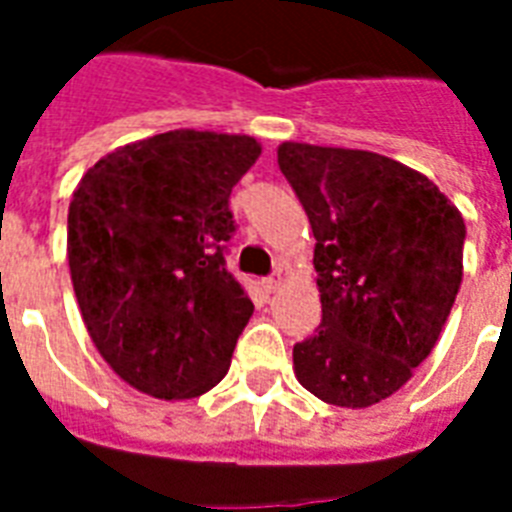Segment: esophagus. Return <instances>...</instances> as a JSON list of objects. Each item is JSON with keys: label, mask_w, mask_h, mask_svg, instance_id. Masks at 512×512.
Here are the masks:
<instances>
[{"label": "esophagus", "mask_w": 512, "mask_h": 512, "mask_svg": "<svg viewBox=\"0 0 512 512\" xmlns=\"http://www.w3.org/2000/svg\"><path fill=\"white\" fill-rule=\"evenodd\" d=\"M260 287H263V292H268V295H271V292H276V289L281 287V271H276L273 276H268V279L260 281Z\"/></svg>", "instance_id": "obj_1"}]
</instances>
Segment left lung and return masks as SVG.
Returning <instances> with one entry per match:
<instances>
[{
    "mask_svg": "<svg viewBox=\"0 0 512 512\" xmlns=\"http://www.w3.org/2000/svg\"><path fill=\"white\" fill-rule=\"evenodd\" d=\"M316 236L321 324L292 350L305 390L364 409L436 345L462 281L465 220L425 175L372 151L281 143Z\"/></svg>",
    "mask_w": 512,
    "mask_h": 512,
    "instance_id": "8db88e82",
    "label": "left lung"
}]
</instances>
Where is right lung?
Masks as SVG:
<instances>
[{
    "mask_svg": "<svg viewBox=\"0 0 512 512\" xmlns=\"http://www.w3.org/2000/svg\"><path fill=\"white\" fill-rule=\"evenodd\" d=\"M247 135L175 130L103 156L68 207V268L95 348L154 398H196L231 366L255 305L225 268Z\"/></svg>",
    "mask_w": 512,
    "mask_h": 512,
    "instance_id": "obj_1",
    "label": "right lung"
}]
</instances>
